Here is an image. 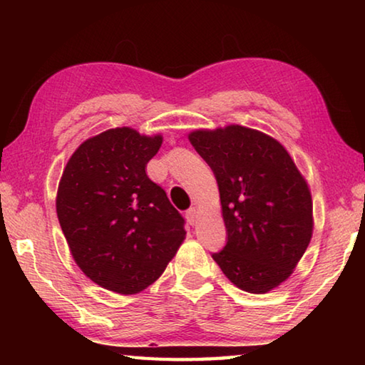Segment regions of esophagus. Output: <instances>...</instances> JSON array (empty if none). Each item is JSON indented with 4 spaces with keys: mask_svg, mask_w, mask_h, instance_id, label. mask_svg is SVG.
<instances>
[{
    "mask_svg": "<svg viewBox=\"0 0 365 365\" xmlns=\"http://www.w3.org/2000/svg\"><path fill=\"white\" fill-rule=\"evenodd\" d=\"M185 217H187V220L190 222L191 225L195 224L196 219H197V209L196 207H190L187 212H185Z\"/></svg>",
    "mask_w": 365,
    "mask_h": 365,
    "instance_id": "esophagus-1",
    "label": "esophagus"
}]
</instances>
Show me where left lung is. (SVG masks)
Returning a JSON list of instances; mask_svg holds the SVG:
<instances>
[{"instance_id": "left-lung-1", "label": "left lung", "mask_w": 365, "mask_h": 365, "mask_svg": "<svg viewBox=\"0 0 365 365\" xmlns=\"http://www.w3.org/2000/svg\"><path fill=\"white\" fill-rule=\"evenodd\" d=\"M188 138L219 185L227 243L212 259L233 285L267 293L288 279L311 242L307 183L285 148L252 128L196 130Z\"/></svg>"}]
</instances>
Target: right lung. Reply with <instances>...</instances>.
<instances>
[{"label": "right lung", "instance_id": "right-lung-1", "mask_svg": "<svg viewBox=\"0 0 365 365\" xmlns=\"http://www.w3.org/2000/svg\"><path fill=\"white\" fill-rule=\"evenodd\" d=\"M163 143L122 127L83 141L59 182L56 211L73 259L98 285L138 293L159 279L185 238V219L146 175Z\"/></svg>", "mask_w": 365, "mask_h": 365}]
</instances>
